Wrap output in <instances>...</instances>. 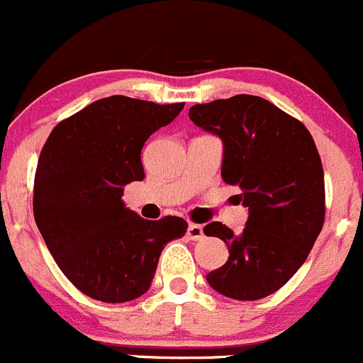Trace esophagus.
Masks as SVG:
<instances>
[{"label":"esophagus","instance_id":"esophagus-1","mask_svg":"<svg viewBox=\"0 0 363 363\" xmlns=\"http://www.w3.org/2000/svg\"><path fill=\"white\" fill-rule=\"evenodd\" d=\"M187 237L191 240H201L203 239V226H201V224H194V223L189 224Z\"/></svg>","mask_w":363,"mask_h":363}]
</instances>
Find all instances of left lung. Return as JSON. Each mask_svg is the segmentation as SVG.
<instances>
[{
	"label": "left lung",
	"instance_id": "8db88e82",
	"mask_svg": "<svg viewBox=\"0 0 363 363\" xmlns=\"http://www.w3.org/2000/svg\"><path fill=\"white\" fill-rule=\"evenodd\" d=\"M196 126L220 137V176L237 185L250 210L240 235L223 223L206 224L230 251L223 267L206 274L210 287L239 301L281 289L305 264L324 224V172L319 151L301 121L267 99L239 94L194 105Z\"/></svg>",
	"mask_w": 363,
	"mask_h": 363
}]
</instances>
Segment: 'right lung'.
<instances>
[{
	"label": "right lung",
	"instance_id": "add662e5",
	"mask_svg": "<svg viewBox=\"0 0 363 363\" xmlns=\"http://www.w3.org/2000/svg\"><path fill=\"white\" fill-rule=\"evenodd\" d=\"M185 103L110 96L60 121L48 137L33 184L37 228L65 278L103 303L150 291L165 244L187 223L146 220L124 206L123 187L144 179L140 151Z\"/></svg>",
	"mask_w": 363,
	"mask_h": 363
}]
</instances>
